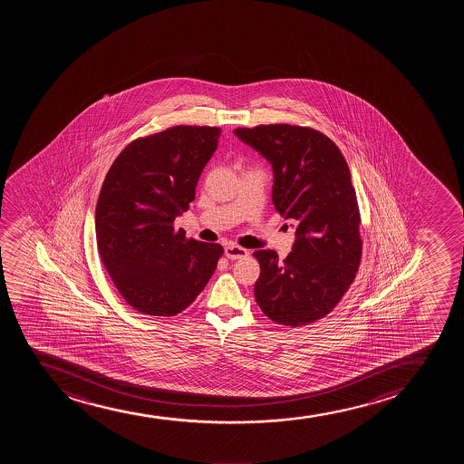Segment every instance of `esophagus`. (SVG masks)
<instances>
[{
	"instance_id": "esophagus-1",
	"label": "esophagus",
	"mask_w": 464,
	"mask_h": 464,
	"mask_svg": "<svg viewBox=\"0 0 464 464\" xmlns=\"http://www.w3.org/2000/svg\"><path fill=\"white\" fill-rule=\"evenodd\" d=\"M224 254L230 260H240V258L249 256V251L245 249V247H240V246L227 245L224 247Z\"/></svg>"
}]
</instances>
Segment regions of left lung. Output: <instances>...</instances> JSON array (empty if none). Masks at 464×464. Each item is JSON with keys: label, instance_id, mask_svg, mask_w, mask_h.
<instances>
[{"label": "left lung", "instance_id": "8db88e82", "mask_svg": "<svg viewBox=\"0 0 464 464\" xmlns=\"http://www.w3.org/2000/svg\"><path fill=\"white\" fill-rule=\"evenodd\" d=\"M234 134L271 164L272 203L295 229L285 260L271 249L254 252L256 304L276 324L308 325L325 317L356 277L362 241L352 173L336 144L313 128L278 123Z\"/></svg>", "mask_w": 464, "mask_h": 464}]
</instances>
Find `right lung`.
I'll list each match as a JSON object with an SVG mask.
<instances>
[{"mask_svg": "<svg viewBox=\"0 0 464 464\" xmlns=\"http://www.w3.org/2000/svg\"><path fill=\"white\" fill-rule=\"evenodd\" d=\"M215 127H171L127 145L96 206L97 247L119 294L147 315L181 313L217 269L218 243L186 240L173 223L195 199L218 147Z\"/></svg>", "mask_w": 464, "mask_h": 464, "instance_id": "right-lung-1", "label": "right lung"}]
</instances>
